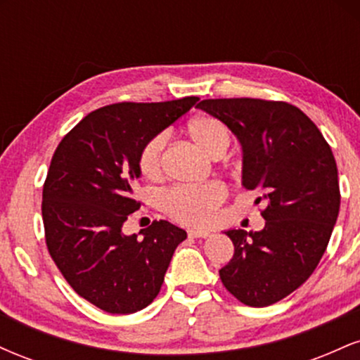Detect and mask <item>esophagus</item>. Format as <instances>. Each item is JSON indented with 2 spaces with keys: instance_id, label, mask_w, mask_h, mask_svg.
Wrapping results in <instances>:
<instances>
[{
  "instance_id": "esophagus-1",
  "label": "esophagus",
  "mask_w": 360,
  "mask_h": 360,
  "mask_svg": "<svg viewBox=\"0 0 360 360\" xmlns=\"http://www.w3.org/2000/svg\"><path fill=\"white\" fill-rule=\"evenodd\" d=\"M189 237H194V238H206L212 235V232L210 230H205V229H191L188 230Z\"/></svg>"
}]
</instances>
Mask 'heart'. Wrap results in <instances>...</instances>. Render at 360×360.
<instances>
[{"label": "heart", "instance_id": "heart-1", "mask_svg": "<svg viewBox=\"0 0 360 360\" xmlns=\"http://www.w3.org/2000/svg\"><path fill=\"white\" fill-rule=\"evenodd\" d=\"M188 135L194 146L212 159L225 154L232 140L229 127L212 115H198L189 120ZM166 143V135L159 134L148 140L140 152V171L148 179H157L160 176ZM225 188L220 183L174 188L162 196V208L169 217L186 225H203L212 220L213 212L225 200Z\"/></svg>", "mask_w": 360, "mask_h": 360}]
</instances>
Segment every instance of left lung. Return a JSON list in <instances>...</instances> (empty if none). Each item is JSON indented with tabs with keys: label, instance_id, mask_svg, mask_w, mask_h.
<instances>
[{
	"label": "left lung",
	"instance_id": "left-lung-1",
	"mask_svg": "<svg viewBox=\"0 0 360 360\" xmlns=\"http://www.w3.org/2000/svg\"><path fill=\"white\" fill-rule=\"evenodd\" d=\"M242 148V186L264 201L259 232L230 229L232 260L223 286L249 307L286 298L316 269L335 226L340 191L335 157L315 123L296 106L252 98L203 100Z\"/></svg>",
	"mask_w": 360,
	"mask_h": 360
}]
</instances>
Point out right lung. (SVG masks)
Instances as JSON below:
<instances>
[{"label":"right lung","mask_w":360,"mask_h":360,"mask_svg":"<svg viewBox=\"0 0 360 360\" xmlns=\"http://www.w3.org/2000/svg\"><path fill=\"white\" fill-rule=\"evenodd\" d=\"M198 100L105 106L56 148L42 193L45 240L74 291L103 311L128 315L148 307L188 237L166 220L131 235L123 223L140 208L134 188L142 148Z\"/></svg>","instance_id":"right-lung-1"}]
</instances>
